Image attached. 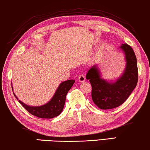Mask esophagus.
Masks as SVG:
<instances>
[{"label":"esophagus","instance_id":"obj_1","mask_svg":"<svg viewBox=\"0 0 150 150\" xmlns=\"http://www.w3.org/2000/svg\"><path fill=\"white\" fill-rule=\"evenodd\" d=\"M78 80L80 82H83L85 81V77L83 75H79V77H78Z\"/></svg>","mask_w":150,"mask_h":150}]
</instances>
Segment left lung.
<instances>
[{
  "label": "left lung",
  "instance_id": "obj_1",
  "mask_svg": "<svg viewBox=\"0 0 150 150\" xmlns=\"http://www.w3.org/2000/svg\"><path fill=\"white\" fill-rule=\"evenodd\" d=\"M125 54L126 67L122 75L115 82L102 79L96 65L88 71L86 79L92 87L91 97L94 103L101 109H110L120 106L132 93L138 80L137 59L134 50L129 45L120 47Z\"/></svg>",
  "mask_w": 150,
  "mask_h": 150
}]
</instances>
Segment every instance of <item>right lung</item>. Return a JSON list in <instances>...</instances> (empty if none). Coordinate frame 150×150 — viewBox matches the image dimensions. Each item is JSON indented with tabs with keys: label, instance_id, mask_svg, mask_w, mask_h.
<instances>
[{
	"label": "right lung",
	"instance_id": "right-lung-1",
	"mask_svg": "<svg viewBox=\"0 0 150 150\" xmlns=\"http://www.w3.org/2000/svg\"><path fill=\"white\" fill-rule=\"evenodd\" d=\"M74 83L75 80L73 79L67 80L61 83L59 85L55 93L52 97L51 101L43 105L37 107L28 106L20 100H18V102L24 107L26 110L33 115L44 119L53 118L60 115L61 111H63L64 105H65L67 94L72 87ZM12 89L13 90V87H12ZM15 96L16 99H18L15 95Z\"/></svg>",
	"mask_w": 150,
	"mask_h": 150
}]
</instances>
